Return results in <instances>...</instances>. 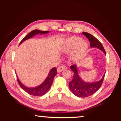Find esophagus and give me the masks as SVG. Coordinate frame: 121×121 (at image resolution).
<instances>
[{
    "label": "esophagus",
    "mask_w": 121,
    "mask_h": 121,
    "mask_svg": "<svg viewBox=\"0 0 121 121\" xmlns=\"http://www.w3.org/2000/svg\"><path fill=\"white\" fill-rule=\"evenodd\" d=\"M67 69V67L65 66V65H62L58 67V69H57V71H58V72H61V71L64 70L65 69Z\"/></svg>",
    "instance_id": "esophagus-1"
}]
</instances>
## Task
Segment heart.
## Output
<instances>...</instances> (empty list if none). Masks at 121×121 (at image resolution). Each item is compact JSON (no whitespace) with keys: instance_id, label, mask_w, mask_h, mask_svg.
Listing matches in <instances>:
<instances>
[{"instance_id":"heart-1","label":"heart","mask_w":121,"mask_h":121,"mask_svg":"<svg viewBox=\"0 0 121 121\" xmlns=\"http://www.w3.org/2000/svg\"><path fill=\"white\" fill-rule=\"evenodd\" d=\"M88 45L85 41L81 40L78 36H72L67 39L62 45L61 50L65 53H69L74 50L73 58L75 59L81 58L85 54L87 50Z\"/></svg>"}]
</instances>
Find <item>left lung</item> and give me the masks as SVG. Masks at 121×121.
I'll use <instances>...</instances> for the list:
<instances>
[{
    "label": "left lung",
    "mask_w": 121,
    "mask_h": 121,
    "mask_svg": "<svg viewBox=\"0 0 121 121\" xmlns=\"http://www.w3.org/2000/svg\"><path fill=\"white\" fill-rule=\"evenodd\" d=\"M83 34L89 39L91 48H97L101 50L105 54L106 52L103 46L95 37L87 32H82ZM70 69L74 73L73 79L69 83V86L73 95L78 97L85 98L91 96L100 89L103 82L105 75L101 80L93 83H86L82 80L78 75V72L76 65H71Z\"/></svg>",
    "instance_id": "left-lung-1"
}]
</instances>
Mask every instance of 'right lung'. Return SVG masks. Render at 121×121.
Wrapping results in <instances>:
<instances>
[{
  "instance_id": "1",
  "label": "right lung",
  "mask_w": 121,
  "mask_h": 121,
  "mask_svg": "<svg viewBox=\"0 0 121 121\" xmlns=\"http://www.w3.org/2000/svg\"><path fill=\"white\" fill-rule=\"evenodd\" d=\"M48 31H40V30H39L37 29L32 30V31L30 32V33H29L27 35H26L23 39H22V40L21 41L20 44H21L22 43H23L24 42V41L31 38L32 37L34 36L37 34H45L48 33ZM56 68H53L50 70L48 77L46 78L44 82L42 84H41L40 85L38 86L33 88H30L25 86L22 84L21 83V82L19 81V79L17 77V79L18 83H19L21 87L24 90V91H25L26 92H27L28 94L34 96H42L48 92V90H50L51 85H52L53 83V79H54V78L56 76Z\"/></svg>"
}]
</instances>
